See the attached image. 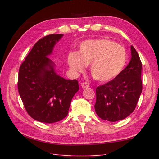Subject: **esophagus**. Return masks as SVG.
I'll return each instance as SVG.
<instances>
[{
  "instance_id": "34e87169",
  "label": "esophagus",
  "mask_w": 159,
  "mask_h": 159,
  "mask_svg": "<svg viewBox=\"0 0 159 159\" xmlns=\"http://www.w3.org/2000/svg\"><path fill=\"white\" fill-rule=\"evenodd\" d=\"M81 87H82V88H89L90 87V85L88 84V83H86V82H83V83H81Z\"/></svg>"
}]
</instances>
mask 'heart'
<instances>
[{
	"mask_svg": "<svg viewBox=\"0 0 159 159\" xmlns=\"http://www.w3.org/2000/svg\"><path fill=\"white\" fill-rule=\"evenodd\" d=\"M127 62V52L119 44L109 39L86 41L80 46L79 54L68 56L69 67L74 72H83L90 65V73L101 83L111 81L121 73Z\"/></svg>",
	"mask_w": 159,
	"mask_h": 159,
	"instance_id": "b5f03b06",
	"label": "heart"
}]
</instances>
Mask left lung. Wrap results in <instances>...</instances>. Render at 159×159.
Segmentation results:
<instances>
[{"mask_svg":"<svg viewBox=\"0 0 159 159\" xmlns=\"http://www.w3.org/2000/svg\"><path fill=\"white\" fill-rule=\"evenodd\" d=\"M131 60L121 73L96 88L95 112L102 119L115 122L133 113L142 90V62L131 45Z\"/></svg>","mask_w":159,"mask_h":159,"instance_id":"left-lung-1","label":"left lung"}]
</instances>
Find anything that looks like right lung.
<instances>
[{"instance_id": "1", "label": "right lung", "mask_w": 159, "mask_h": 159, "mask_svg": "<svg viewBox=\"0 0 159 159\" xmlns=\"http://www.w3.org/2000/svg\"><path fill=\"white\" fill-rule=\"evenodd\" d=\"M63 34H50L34 45L18 74V91L26 112L39 122L62 120L71 99L79 89L77 80H67L56 74L48 57Z\"/></svg>"}]
</instances>
